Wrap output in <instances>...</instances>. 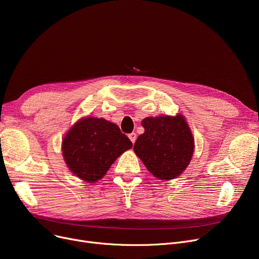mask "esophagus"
<instances>
[{
	"instance_id": "1",
	"label": "esophagus",
	"mask_w": 259,
	"mask_h": 259,
	"mask_svg": "<svg viewBox=\"0 0 259 259\" xmlns=\"http://www.w3.org/2000/svg\"><path fill=\"white\" fill-rule=\"evenodd\" d=\"M128 138H129V139H130V141L132 142V144H134V143H135V141H137L138 135H137V133L132 132V133H130V134L128 135Z\"/></svg>"
}]
</instances>
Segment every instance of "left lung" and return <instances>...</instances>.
Instances as JSON below:
<instances>
[{
  "mask_svg": "<svg viewBox=\"0 0 259 259\" xmlns=\"http://www.w3.org/2000/svg\"><path fill=\"white\" fill-rule=\"evenodd\" d=\"M145 132L133 150L146 168L159 180H173L188 167L194 152V139L182 114L146 117Z\"/></svg>",
  "mask_w": 259,
  "mask_h": 259,
  "instance_id": "obj_1",
  "label": "left lung"
}]
</instances>
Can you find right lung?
I'll return each mask as SVG.
<instances>
[{
	"label": "right lung",
	"instance_id": "1",
	"mask_svg": "<svg viewBox=\"0 0 259 259\" xmlns=\"http://www.w3.org/2000/svg\"><path fill=\"white\" fill-rule=\"evenodd\" d=\"M131 148L132 143L117 125L91 116L76 121L62 143L67 167L88 183L101 180L115 159Z\"/></svg>",
	"mask_w": 259,
	"mask_h": 259
}]
</instances>
